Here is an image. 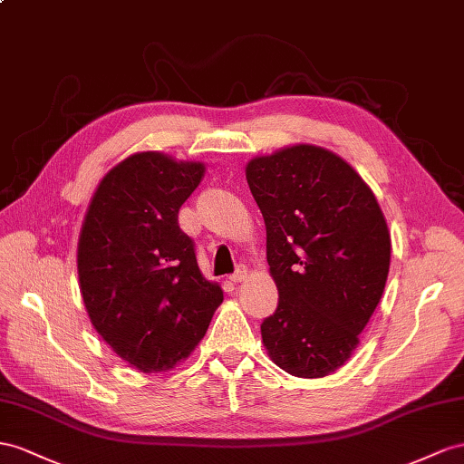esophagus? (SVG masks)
Listing matches in <instances>:
<instances>
[{"mask_svg": "<svg viewBox=\"0 0 464 464\" xmlns=\"http://www.w3.org/2000/svg\"><path fill=\"white\" fill-rule=\"evenodd\" d=\"M246 275H248V270H246V266L245 265H241L239 268H237L235 272H233V275L229 276L233 282H243L245 278H246Z\"/></svg>", "mask_w": 464, "mask_h": 464, "instance_id": "obj_1", "label": "esophagus"}]
</instances>
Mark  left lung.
I'll use <instances>...</instances> for the list:
<instances>
[{
    "mask_svg": "<svg viewBox=\"0 0 464 464\" xmlns=\"http://www.w3.org/2000/svg\"><path fill=\"white\" fill-rule=\"evenodd\" d=\"M266 225L278 307L260 325L270 359L300 378L347 362L382 298L390 233L372 189L322 147L294 145L246 164Z\"/></svg>",
    "mask_w": 464,
    "mask_h": 464,
    "instance_id": "left-lung-1",
    "label": "left lung"
}]
</instances>
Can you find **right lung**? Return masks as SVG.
I'll return each instance as SVG.
<instances>
[{
    "mask_svg": "<svg viewBox=\"0 0 464 464\" xmlns=\"http://www.w3.org/2000/svg\"><path fill=\"white\" fill-rule=\"evenodd\" d=\"M206 166L137 152L103 176L82 223L80 290L102 339L140 372L184 361L223 302L178 225Z\"/></svg>",
    "mask_w": 464,
    "mask_h": 464,
    "instance_id": "right-lung-1",
    "label": "right lung"
}]
</instances>
